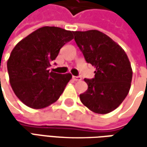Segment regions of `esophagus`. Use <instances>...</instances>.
<instances>
[{
  "label": "esophagus",
  "mask_w": 147,
  "mask_h": 147,
  "mask_svg": "<svg viewBox=\"0 0 147 147\" xmlns=\"http://www.w3.org/2000/svg\"><path fill=\"white\" fill-rule=\"evenodd\" d=\"M73 79H74V81H80V80H82V78L79 76H73Z\"/></svg>",
  "instance_id": "34e87169"
}]
</instances>
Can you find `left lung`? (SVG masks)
I'll return each instance as SVG.
<instances>
[{
  "label": "left lung",
  "mask_w": 147,
  "mask_h": 147,
  "mask_svg": "<svg viewBox=\"0 0 147 147\" xmlns=\"http://www.w3.org/2000/svg\"><path fill=\"white\" fill-rule=\"evenodd\" d=\"M86 61L96 68L95 78H85L88 88L80 94L82 103L96 114H108L121 104L130 90L133 70L127 54L98 30L74 32Z\"/></svg>",
  "instance_id": "obj_1"
}]
</instances>
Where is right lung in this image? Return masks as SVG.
Instances as JSON below:
<instances>
[{"instance_id": "add662e5", "label": "right lung", "mask_w": 147, "mask_h": 147, "mask_svg": "<svg viewBox=\"0 0 147 147\" xmlns=\"http://www.w3.org/2000/svg\"><path fill=\"white\" fill-rule=\"evenodd\" d=\"M72 39L73 32L46 26L32 32L12 50L7 61L9 82L27 106L47 107L63 93L72 75L50 72L48 68L60 48Z\"/></svg>"}]
</instances>
